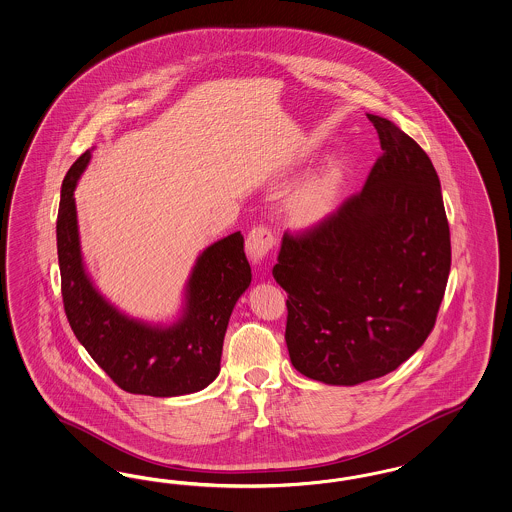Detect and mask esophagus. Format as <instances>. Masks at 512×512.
Instances as JSON below:
<instances>
[{"label":"esophagus","instance_id":"34e87169","mask_svg":"<svg viewBox=\"0 0 512 512\" xmlns=\"http://www.w3.org/2000/svg\"><path fill=\"white\" fill-rule=\"evenodd\" d=\"M276 246V232L268 225H257L247 234L246 249L253 263H259L268 257Z\"/></svg>","mask_w":512,"mask_h":512}]
</instances>
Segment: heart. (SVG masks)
Returning <instances> with one entry per match:
<instances>
[{
	"mask_svg": "<svg viewBox=\"0 0 512 512\" xmlns=\"http://www.w3.org/2000/svg\"><path fill=\"white\" fill-rule=\"evenodd\" d=\"M337 184L339 169L335 165H328L312 179L297 186L286 202L289 219L297 225H310L328 215L335 204Z\"/></svg>",
	"mask_w": 512,
	"mask_h": 512,
	"instance_id": "heart-1",
	"label": "heart"
}]
</instances>
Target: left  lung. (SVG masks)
Wrapping results in <instances>:
<instances>
[{
  "instance_id": "obj_1",
  "label": "left lung",
  "mask_w": 512,
  "mask_h": 512,
  "mask_svg": "<svg viewBox=\"0 0 512 512\" xmlns=\"http://www.w3.org/2000/svg\"><path fill=\"white\" fill-rule=\"evenodd\" d=\"M383 156L360 192L318 223L287 230L272 274L286 289L297 371L358 385L404 364L434 328L450 276V225L427 152L368 114Z\"/></svg>"
}]
</instances>
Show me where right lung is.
<instances>
[{"mask_svg":"<svg viewBox=\"0 0 512 512\" xmlns=\"http://www.w3.org/2000/svg\"><path fill=\"white\" fill-rule=\"evenodd\" d=\"M89 150L62 181L57 217L64 312L89 356L125 392L181 396L205 389L221 369L228 318L251 282L242 232L207 247L188 282L183 318L171 328H150L110 307L82 265L74 188Z\"/></svg>","mask_w":512,"mask_h":512,"instance_id":"add662e5","label":"right lung"}]
</instances>
